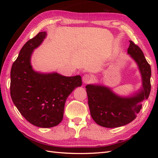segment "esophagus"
<instances>
[{
  "mask_svg": "<svg viewBox=\"0 0 158 158\" xmlns=\"http://www.w3.org/2000/svg\"><path fill=\"white\" fill-rule=\"evenodd\" d=\"M82 80H83V82L86 84V83H88L91 82L92 81V78L91 76L88 75V74H85V75H83Z\"/></svg>",
  "mask_w": 158,
  "mask_h": 158,
  "instance_id": "1",
  "label": "esophagus"
}]
</instances>
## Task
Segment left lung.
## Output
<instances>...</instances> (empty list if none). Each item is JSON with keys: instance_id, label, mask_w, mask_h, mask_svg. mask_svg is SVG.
I'll list each match as a JSON object with an SVG mask.
<instances>
[{"instance_id": "obj_1", "label": "left lung", "mask_w": 158, "mask_h": 158, "mask_svg": "<svg viewBox=\"0 0 158 158\" xmlns=\"http://www.w3.org/2000/svg\"><path fill=\"white\" fill-rule=\"evenodd\" d=\"M127 53L137 66L141 75L142 87L130 96L122 97L102 85H87L90 114L94 122L102 127L113 128L125 126L136 117L142 108L141 102L149 98L151 92V66L142 50L130 41Z\"/></svg>"}]
</instances>
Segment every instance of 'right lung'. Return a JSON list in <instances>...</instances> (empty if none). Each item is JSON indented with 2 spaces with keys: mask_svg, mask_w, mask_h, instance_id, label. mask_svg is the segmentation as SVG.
<instances>
[{
  "mask_svg": "<svg viewBox=\"0 0 158 158\" xmlns=\"http://www.w3.org/2000/svg\"><path fill=\"white\" fill-rule=\"evenodd\" d=\"M46 36V32H41L26 42L11 70L10 92L13 102L28 122L40 127H52L62 122L67 98L82 85L80 75L41 73L32 69V53Z\"/></svg>",
  "mask_w": 158,
  "mask_h": 158,
  "instance_id": "1",
  "label": "right lung"
}]
</instances>
